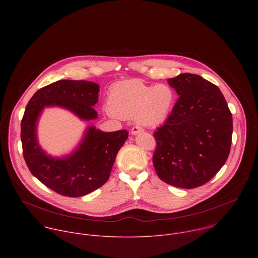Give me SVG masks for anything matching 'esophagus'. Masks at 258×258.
Segmentation results:
<instances>
[{
    "instance_id": "34e87169",
    "label": "esophagus",
    "mask_w": 258,
    "mask_h": 258,
    "mask_svg": "<svg viewBox=\"0 0 258 258\" xmlns=\"http://www.w3.org/2000/svg\"><path fill=\"white\" fill-rule=\"evenodd\" d=\"M144 130L141 127V126H139V125H134L133 127H132V135H137V134H139V133H141V132H143Z\"/></svg>"
}]
</instances>
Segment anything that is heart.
Masks as SVG:
<instances>
[{"instance_id":"b5f03b06","label":"heart","mask_w":258,"mask_h":258,"mask_svg":"<svg viewBox=\"0 0 258 258\" xmlns=\"http://www.w3.org/2000/svg\"><path fill=\"white\" fill-rule=\"evenodd\" d=\"M173 101L174 92L168 85L149 86L140 80H128L110 88L106 105L113 116L135 117L142 125L156 126L166 119Z\"/></svg>"}]
</instances>
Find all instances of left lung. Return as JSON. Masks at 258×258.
Instances as JSON below:
<instances>
[{
    "label": "left lung",
    "instance_id": "1",
    "mask_svg": "<svg viewBox=\"0 0 258 258\" xmlns=\"http://www.w3.org/2000/svg\"><path fill=\"white\" fill-rule=\"evenodd\" d=\"M167 82L179 98L154 133L153 165L168 185L194 189L209 181L226 163L233 117L220 90L200 76L181 73Z\"/></svg>",
    "mask_w": 258,
    "mask_h": 258
}]
</instances>
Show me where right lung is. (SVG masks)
<instances>
[{
  "label": "right lung",
  "mask_w": 258,
  "mask_h": 258,
  "mask_svg": "<svg viewBox=\"0 0 258 258\" xmlns=\"http://www.w3.org/2000/svg\"><path fill=\"white\" fill-rule=\"evenodd\" d=\"M99 85L86 81L62 80L40 89L26 105L21 120L23 157L30 172L54 192L67 197L87 195L108 180L116 155L128 138L126 130L104 133L89 126L85 138L69 156L53 158L40 147L36 122L43 109L58 106L81 119H96Z\"/></svg>",
  "instance_id": "right-lung-1"
}]
</instances>
